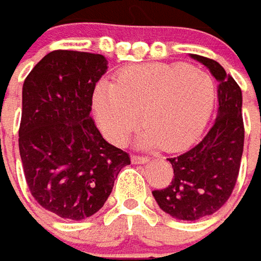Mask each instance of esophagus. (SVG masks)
<instances>
[{
	"instance_id": "1",
	"label": "esophagus",
	"mask_w": 261,
	"mask_h": 261,
	"mask_svg": "<svg viewBox=\"0 0 261 261\" xmlns=\"http://www.w3.org/2000/svg\"><path fill=\"white\" fill-rule=\"evenodd\" d=\"M131 162H133V164H147V162H148V158H147V156L133 155L131 156Z\"/></svg>"
}]
</instances>
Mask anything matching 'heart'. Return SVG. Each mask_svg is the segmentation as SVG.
Here are the masks:
<instances>
[{"instance_id":"heart-1","label":"heart","mask_w":261,"mask_h":261,"mask_svg":"<svg viewBox=\"0 0 261 261\" xmlns=\"http://www.w3.org/2000/svg\"><path fill=\"white\" fill-rule=\"evenodd\" d=\"M216 83L206 70L184 63H145L100 82L93 109L110 143L123 145L140 123L138 148L178 152L198 140L212 116Z\"/></svg>"}]
</instances>
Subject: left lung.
Masks as SVG:
<instances>
[{"instance_id": "obj_1", "label": "left lung", "mask_w": 261, "mask_h": 261, "mask_svg": "<svg viewBox=\"0 0 261 261\" xmlns=\"http://www.w3.org/2000/svg\"><path fill=\"white\" fill-rule=\"evenodd\" d=\"M192 58L219 82V107L216 121L203 140L181 155L168 158L174 168L171 184L152 191L158 206L179 220H198L225 205L236 185L245 143L239 85L216 61L199 55Z\"/></svg>"}]
</instances>
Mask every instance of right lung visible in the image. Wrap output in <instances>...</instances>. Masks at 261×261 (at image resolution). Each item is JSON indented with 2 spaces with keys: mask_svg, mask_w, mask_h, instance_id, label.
<instances>
[{
  "mask_svg": "<svg viewBox=\"0 0 261 261\" xmlns=\"http://www.w3.org/2000/svg\"><path fill=\"white\" fill-rule=\"evenodd\" d=\"M107 70L103 55L54 50L22 86L19 154L29 191L59 218L83 220L103 207L118 172L130 164L90 117L96 83Z\"/></svg>",
  "mask_w": 261,
  "mask_h": 261,
  "instance_id": "1",
  "label": "right lung"
}]
</instances>
